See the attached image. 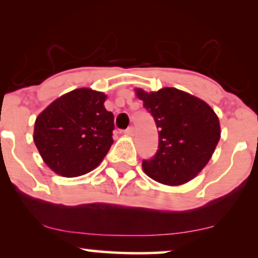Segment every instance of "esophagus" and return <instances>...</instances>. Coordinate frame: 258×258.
<instances>
[{"mask_svg":"<svg viewBox=\"0 0 258 258\" xmlns=\"http://www.w3.org/2000/svg\"><path fill=\"white\" fill-rule=\"evenodd\" d=\"M125 135L128 136V137H132V136L135 135V128H133V127H128L125 131Z\"/></svg>","mask_w":258,"mask_h":258,"instance_id":"obj_1","label":"esophagus"}]
</instances>
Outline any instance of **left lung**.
Masks as SVG:
<instances>
[{
    "label": "left lung",
    "instance_id": "left-lung-1",
    "mask_svg": "<svg viewBox=\"0 0 258 258\" xmlns=\"http://www.w3.org/2000/svg\"><path fill=\"white\" fill-rule=\"evenodd\" d=\"M136 96L155 120L159 149L143 160V171L166 185H182L194 179L212 158L221 138L217 114L205 100L173 87L147 92L135 88Z\"/></svg>",
    "mask_w": 258,
    "mask_h": 258
}]
</instances>
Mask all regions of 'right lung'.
I'll list each match as a JSON object with an SVG mask.
<instances>
[{
	"instance_id": "right-lung-1",
	"label": "right lung",
	"mask_w": 258,
	"mask_h": 258,
	"mask_svg": "<svg viewBox=\"0 0 258 258\" xmlns=\"http://www.w3.org/2000/svg\"><path fill=\"white\" fill-rule=\"evenodd\" d=\"M106 94L76 88L41 111L34 127V142L53 172L79 177L94 170L112 144L114 115L104 106Z\"/></svg>"
}]
</instances>
